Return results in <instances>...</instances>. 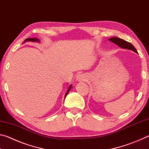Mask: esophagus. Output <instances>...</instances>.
Segmentation results:
<instances>
[{
    "mask_svg": "<svg viewBox=\"0 0 149 149\" xmlns=\"http://www.w3.org/2000/svg\"><path fill=\"white\" fill-rule=\"evenodd\" d=\"M86 79V76L84 74H79L77 76V80L79 81H85Z\"/></svg>",
    "mask_w": 149,
    "mask_h": 149,
    "instance_id": "34e87169",
    "label": "esophagus"
}]
</instances>
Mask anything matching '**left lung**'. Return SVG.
<instances>
[{"label":"left lung","mask_w":149,"mask_h":149,"mask_svg":"<svg viewBox=\"0 0 149 149\" xmlns=\"http://www.w3.org/2000/svg\"><path fill=\"white\" fill-rule=\"evenodd\" d=\"M109 41H110L112 42H114V43L117 45L118 46H119L121 48L132 50H133V51H134L137 53V50H136L134 46H133L132 44H131L129 42L125 41H124V40H123L122 39L118 38V37H112V38L109 39Z\"/></svg>","instance_id":"obj_1"}]
</instances>
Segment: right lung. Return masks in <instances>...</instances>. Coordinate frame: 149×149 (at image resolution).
Returning <instances> with one entry per match:
<instances>
[{
  "label": "right lung",
  "mask_w": 149,
  "mask_h": 149,
  "mask_svg": "<svg viewBox=\"0 0 149 149\" xmlns=\"http://www.w3.org/2000/svg\"><path fill=\"white\" fill-rule=\"evenodd\" d=\"M26 41H31V42H40V41L39 40L37 39V38H27V39H26V40H25L24 41V42H26ZM72 85H70V87H69V88H68V91L66 92V93H65V97H66V95H68V92L70 91V89H71L72 88Z\"/></svg>",
  "instance_id": "add662e5"
}]
</instances>
